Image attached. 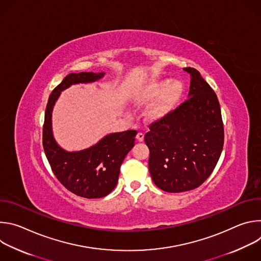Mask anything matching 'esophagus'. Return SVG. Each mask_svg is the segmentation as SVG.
Instances as JSON below:
<instances>
[{
	"instance_id": "34e87169",
	"label": "esophagus",
	"mask_w": 261,
	"mask_h": 261,
	"mask_svg": "<svg viewBox=\"0 0 261 261\" xmlns=\"http://www.w3.org/2000/svg\"><path fill=\"white\" fill-rule=\"evenodd\" d=\"M143 138H144V134H143L142 132H138V133L136 134V139H137L138 141H143Z\"/></svg>"
}]
</instances>
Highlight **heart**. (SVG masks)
Returning <instances> with one entry per match:
<instances>
[{
    "mask_svg": "<svg viewBox=\"0 0 261 261\" xmlns=\"http://www.w3.org/2000/svg\"><path fill=\"white\" fill-rule=\"evenodd\" d=\"M184 91V85L179 81H155L143 89L138 99L141 102H148L160 98L148 109V116L158 120L173 109L181 98Z\"/></svg>",
    "mask_w": 261,
    "mask_h": 261,
    "instance_id": "1",
    "label": "heart"
}]
</instances>
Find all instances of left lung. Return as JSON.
<instances>
[{
  "label": "left lung",
  "mask_w": 261,
  "mask_h": 261,
  "mask_svg": "<svg viewBox=\"0 0 261 261\" xmlns=\"http://www.w3.org/2000/svg\"><path fill=\"white\" fill-rule=\"evenodd\" d=\"M189 98L153 123L144 135L148 169L158 188L169 193L193 190L211 175L224 144V126L216 93L195 68Z\"/></svg>",
  "instance_id": "8db88e82"
}]
</instances>
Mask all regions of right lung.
Here are the masks:
<instances>
[{"label": "right lung", "instance_id": "right-lung-1", "mask_svg": "<svg viewBox=\"0 0 261 261\" xmlns=\"http://www.w3.org/2000/svg\"><path fill=\"white\" fill-rule=\"evenodd\" d=\"M104 73H70L49 95L45 109L42 142L51 170L64 187L84 198H101L109 194L118 182L120 168L134 146L136 130L105 136L96 145L81 152L69 153L61 148L51 132V111L60 93L73 84L92 83Z\"/></svg>", "mask_w": 261, "mask_h": 261}]
</instances>
